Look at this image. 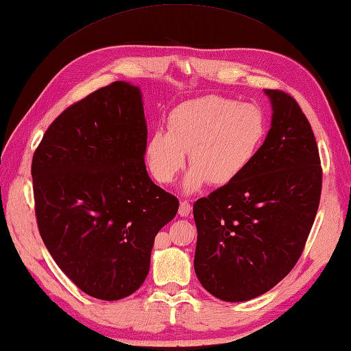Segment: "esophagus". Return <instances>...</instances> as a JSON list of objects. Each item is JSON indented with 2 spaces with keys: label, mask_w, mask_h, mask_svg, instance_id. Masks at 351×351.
Instances as JSON below:
<instances>
[{
  "label": "esophagus",
  "mask_w": 351,
  "mask_h": 351,
  "mask_svg": "<svg viewBox=\"0 0 351 351\" xmlns=\"http://www.w3.org/2000/svg\"><path fill=\"white\" fill-rule=\"evenodd\" d=\"M190 213H191V203L189 200L181 202V205H179V215L186 217Z\"/></svg>",
  "instance_id": "1"
}]
</instances>
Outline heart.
I'll return each mask as SVG.
<instances>
[{"label":"heart","instance_id":"b5f03b06","mask_svg":"<svg viewBox=\"0 0 351 351\" xmlns=\"http://www.w3.org/2000/svg\"><path fill=\"white\" fill-rule=\"evenodd\" d=\"M167 130H154L145 157L152 176L170 184L184 169L190 152L193 169L184 189L195 191L206 181L226 185L254 160L266 134L263 112L251 103L219 95L186 101L170 113Z\"/></svg>","mask_w":351,"mask_h":351}]
</instances>
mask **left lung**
Listing matches in <instances>:
<instances>
[{
    "mask_svg": "<svg viewBox=\"0 0 351 351\" xmlns=\"http://www.w3.org/2000/svg\"><path fill=\"white\" fill-rule=\"evenodd\" d=\"M265 93L272 125L254 160L193 206L195 275L227 302L263 295L295 267L320 203L323 170L311 124L289 93Z\"/></svg>",
    "mask_w": 351,
    "mask_h": 351,
    "instance_id": "left-lung-1",
    "label": "left lung"
}]
</instances>
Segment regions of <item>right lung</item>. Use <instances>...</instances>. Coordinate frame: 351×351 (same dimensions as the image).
Instances as JSON below:
<instances>
[{
  "label": "right lung",
  "mask_w": 351,
  "mask_h": 351,
  "mask_svg": "<svg viewBox=\"0 0 351 351\" xmlns=\"http://www.w3.org/2000/svg\"><path fill=\"white\" fill-rule=\"evenodd\" d=\"M146 128L137 86L112 82L69 106L32 156L40 236L86 295L127 298L142 286L161 227L179 202L146 172Z\"/></svg>",
  "instance_id": "add662e5"
}]
</instances>
